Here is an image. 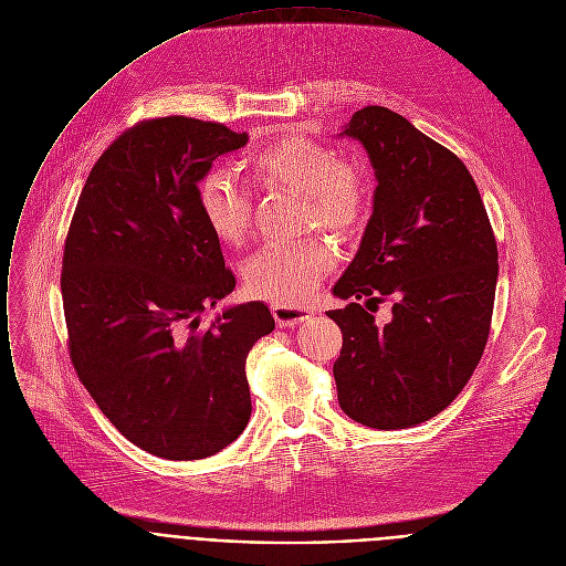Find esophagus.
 <instances>
[{"instance_id":"esophagus-1","label":"esophagus","mask_w":566,"mask_h":566,"mask_svg":"<svg viewBox=\"0 0 566 566\" xmlns=\"http://www.w3.org/2000/svg\"><path fill=\"white\" fill-rule=\"evenodd\" d=\"M272 314H274L279 325L294 327L301 321H307L310 316H314V310L303 307V305H294V303H272Z\"/></svg>"}]
</instances>
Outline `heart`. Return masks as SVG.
I'll use <instances>...</instances> for the list:
<instances>
[{
    "label": "heart",
    "instance_id": "1",
    "mask_svg": "<svg viewBox=\"0 0 566 566\" xmlns=\"http://www.w3.org/2000/svg\"><path fill=\"white\" fill-rule=\"evenodd\" d=\"M254 180L303 198V228L355 237L368 218L373 189L364 165L336 158L334 149L305 136L285 134L248 158ZM198 209L209 232L228 245H243L252 228V198L230 176L209 171L198 182ZM336 254L321 237L270 243L243 265L248 287L276 303L307 301Z\"/></svg>",
    "mask_w": 566,
    "mask_h": 566
}]
</instances>
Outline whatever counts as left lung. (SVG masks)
Returning a JSON list of instances; mask_svg holds the SVG:
<instances>
[{
	"instance_id": "8db88e82",
	"label": "left lung",
	"mask_w": 566,
	"mask_h": 566,
	"mask_svg": "<svg viewBox=\"0 0 566 566\" xmlns=\"http://www.w3.org/2000/svg\"><path fill=\"white\" fill-rule=\"evenodd\" d=\"M342 136L375 167V209L327 316L342 327L338 406L355 421L399 430L428 421L464 390L491 332L497 243L467 165L386 106H364ZM394 303L377 326L360 305Z\"/></svg>"
}]
</instances>
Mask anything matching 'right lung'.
<instances>
[{
  "label": "right lung",
  "mask_w": 566,
  "mask_h": 566,
  "mask_svg": "<svg viewBox=\"0 0 566 566\" xmlns=\"http://www.w3.org/2000/svg\"><path fill=\"white\" fill-rule=\"evenodd\" d=\"M248 134L151 118L93 165L62 256L71 364L104 412L147 453L189 462L232 443L252 415L245 361L274 329L250 301L200 325L237 287L198 209V182Z\"/></svg>",
  "instance_id": "right-lung-1"
}]
</instances>
